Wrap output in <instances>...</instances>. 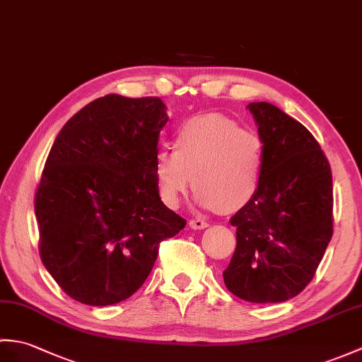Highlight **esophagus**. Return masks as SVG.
<instances>
[{
	"label": "esophagus",
	"mask_w": 362,
	"mask_h": 362,
	"mask_svg": "<svg viewBox=\"0 0 362 362\" xmlns=\"http://www.w3.org/2000/svg\"><path fill=\"white\" fill-rule=\"evenodd\" d=\"M209 223L206 222V221H204V219H191L189 221V226L192 230H204V228H206Z\"/></svg>",
	"instance_id": "34e87169"
}]
</instances>
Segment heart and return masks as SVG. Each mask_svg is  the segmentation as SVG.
<instances>
[{
	"mask_svg": "<svg viewBox=\"0 0 362 362\" xmlns=\"http://www.w3.org/2000/svg\"><path fill=\"white\" fill-rule=\"evenodd\" d=\"M173 148H158L154 157L158 194L168 206H179L192 182L196 202L206 209L236 211L257 194L265 145L256 132L221 115H202L180 126Z\"/></svg>",
	"mask_w": 362,
	"mask_h": 362,
	"instance_id": "obj_1",
	"label": "heart"
}]
</instances>
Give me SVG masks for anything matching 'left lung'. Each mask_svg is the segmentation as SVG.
Returning <instances> with one entry per match:
<instances>
[{
    "label": "left lung",
    "mask_w": 362,
    "mask_h": 362,
    "mask_svg": "<svg viewBox=\"0 0 362 362\" xmlns=\"http://www.w3.org/2000/svg\"><path fill=\"white\" fill-rule=\"evenodd\" d=\"M247 107L265 145L262 182L230 221L238 245L223 281L243 300L284 302L313 279L332 239V170L304 124L272 103Z\"/></svg>",
    "instance_id": "8db88e82"
}]
</instances>
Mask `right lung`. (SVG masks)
<instances>
[{"label": "right lung", "mask_w": 362, "mask_h": 362, "mask_svg": "<svg viewBox=\"0 0 362 362\" xmlns=\"http://www.w3.org/2000/svg\"><path fill=\"white\" fill-rule=\"evenodd\" d=\"M168 122L158 97L109 94L58 134L35 194L40 256L72 299L105 307L146 281L158 245L187 221L168 208L154 174Z\"/></svg>", "instance_id": "1"}]
</instances>
